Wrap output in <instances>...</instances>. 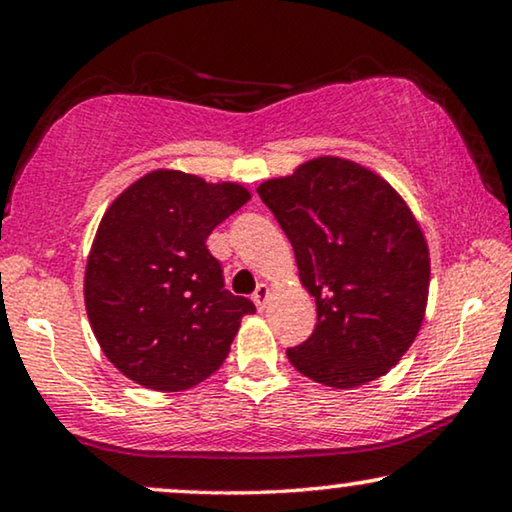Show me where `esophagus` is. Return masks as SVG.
I'll return each mask as SVG.
<instances>
[{
    "label": "esophagus",
    "mask_w": 512,
    "mask_h": 512,
    "mask_svg": "<svg viewBox=\"0 0 512 512\" xmlns=\"http://www.w3.org/2000/svg\"><path fill=\"white\" fill-rule=\"evenodd\" d=\"M254 303H256V307L258 310H263L265 305H268V300H270V289H268V284H258L256 286V291H254Z\"/></svg>",
    "instance_id": "esophagus-1"
}]
</instances>
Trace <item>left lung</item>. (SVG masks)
I'll list each match as a JSON object with an SVG mask.
<instances>
[{
    "mask_svg": "<svg viewBox=\"0 0 512 512\" xmlns=\"http://www.w3.org/2000/svg\"><path fill=\"white\" fill-rule=\"evenodd\" d=\"M289 237L317 326L286 349L298 373L335 389L373 382L415 342L429 298V247L380 174L321 156L256 188Z\"/></svg>",
    "mask_w": 512,
    "mask_h": 512,
    "instance_id": "obj_1",
    "label": "left lung"
}]
</instances>
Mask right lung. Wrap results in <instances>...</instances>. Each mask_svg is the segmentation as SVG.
I'll return each instance as SVG.
<instances>
[{"instance_id":"add662e5","label":"right lung","mask_w":512,"mask_h":512,"mask_svg":"<svg viewBox=\"0 0 512 512\" xmlns=\"http://www.w3.org/2000/svg\"><path fill=\"white\" fill-rule=\"evenodd\" d=\"M251 193L179 170L144 174L104 212L83 298L102 352L132 382L184 391L221 368L249 298L223 286L207 237Z\"/></svg>"}]
</instances>
